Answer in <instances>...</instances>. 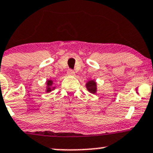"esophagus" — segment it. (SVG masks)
<instances>
[{
  "label": "esophagus",
  "mask_w": 153,
  "mask_h": 153,
  "mask_svg": "<svg viewBox=\"0 0 153 153\" xmlns=\"http://www.w3.org/2000/svg\"><path fill=\"white\" fill-rule=\"evenodd\" d=\"M67 75H75V72H74V70H72V69H70V70H67Z\"/></svg>",
  "instance_id": "34e87169"
}]
</instances>
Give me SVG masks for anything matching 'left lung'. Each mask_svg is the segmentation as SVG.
<instances>
[{
	"mask_svg": "<svg viewBox=\"0 0 153 153\" xmlns=\"http://www.w3.org/2000/svg\"><path fill=\"white\" fill-rule=\"evenodd\" d=\"M86 88H87L88 91L89 92L94 93L96 92V90H97V85H96V83L94 81H89L86 83Z\"/></svg>",
	"mask_w": 153,
	"mask_h": 153,
	"instance_id": "left-lung-1",
	"label": "left lung"
}]
</instances>
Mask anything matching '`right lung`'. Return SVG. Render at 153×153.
I'll use <instances>...</instances> for the list:
<instances>
[{
	"instance_id": "obj_1",
	"label": "right lung",
	"mask_w": 153,
	"mask_h": 153,
	"mask_svg": "<svg viewBox=\"0 0 153 153\" xmlns=\"http://www.w3.org/2000/svg\"><path fill=\"white\" fill-rule=\"evenodd\" d=\"M52 84H53V81H48V83H47V86H48V88H47V91L48 92H49V91H51L52 89H55V87H52Z\"/></svg>"
}]
</instances>
